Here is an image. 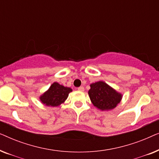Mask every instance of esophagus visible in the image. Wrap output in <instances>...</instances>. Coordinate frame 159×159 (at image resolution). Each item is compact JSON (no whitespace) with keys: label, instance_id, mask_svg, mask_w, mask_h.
Returning <instances> with one entry per match:
<instances>
[{"label":"esophagus","instance_id":"34e87169","mask_svg":"<svg viewBox=\"0 0 159 159\" xmlns=\"http://www.w3.org/2000/svg\"><path fill=\"white\" fill-rule=\"evenodd\" d=\"M78 90H80V91H84V87L81 86V87H80V88H78Z\"/></svg>","mask_w":159,"mask_h":159}]
</instances>
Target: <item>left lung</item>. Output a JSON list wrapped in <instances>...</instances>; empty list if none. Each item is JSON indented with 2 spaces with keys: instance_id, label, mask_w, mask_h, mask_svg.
I'll use <instances>...</instances> for the list:
<instances>
[{
  "instance_id": "left-lung-1",
  "label": "left lung",
  "mask_w": 159,
  "mask_h": 159,
  "mask_svg": "<svg viewBox=\"0 0 159 159\" xmlns=\"http://www.w3.org/2000/svg\"><path fill=\"white\" fill-rule=\"evenodd\" d=\"M88 95L93 106L101 111H111L118 106L123 95L103 81L90 84Z\"/></svg>"
}]
</instances>
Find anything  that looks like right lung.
<instances>
[{"label": "right lung", "mask_w": 159, "mask_h": 159, "mask_svg": "<svg viewBox=\"0 0 159 159\" xmlns=\"http://www.w3.org/2000/svg\"><path fill=\"white\" fill-rule=\"evenodd\" d=\"M72 89L54 82L48 90L40 95L39 99L43 105L56 107L64 103Z\"/></svg>", "instance_id": "right-lung-1"}]
</instances>
